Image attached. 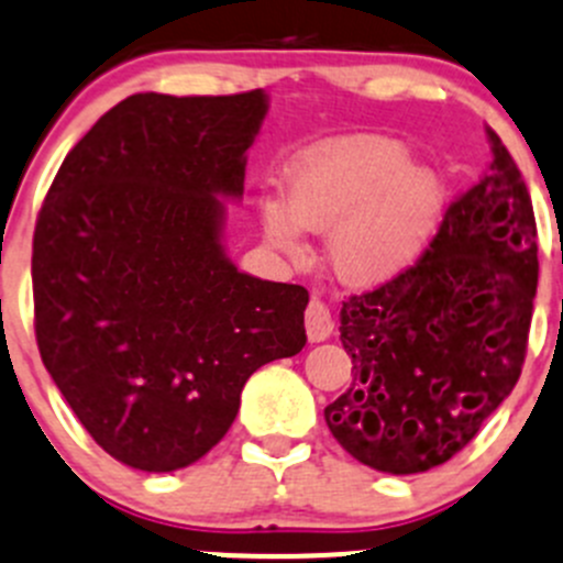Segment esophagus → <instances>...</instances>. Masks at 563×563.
Here are the masks:
<instances>
[{
  "label": "esophagus",
  "mask_w": 563,
  "mask_h": 563,
  "mask_svg": "<svg viewBox=\"0 0 563 563\" xmlns=\"http://www.w3.org/2000/svg\"><path fill=\"white\" fill-rule=\"evenodd\" d=\"M332 327H335V319H332L330 308L321 299H310L308 310H305V330H308L310 341H327L332 335Z\"/></svg>",
  "instance_id": "obj_1"
}]
</instances>
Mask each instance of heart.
<instances>
[{"mask_svg": "<svg viewBox=\"0 0 563 563\" xmlns=\"http://www.w3.org/2000/svg\"><path fill=\"white\" fill-rule=\"evenodd\" d=\"M286 206L266 200L261 228L283 253H299V228L332 233V266L349 286H379L427 247L443 211L429 167L409 165L387 136H349L305 154L286 176Z\"/></svg>", "mask_w": 563, "mask_h": 563, "instance_id": "1", "label": "heart"}]
</instances>
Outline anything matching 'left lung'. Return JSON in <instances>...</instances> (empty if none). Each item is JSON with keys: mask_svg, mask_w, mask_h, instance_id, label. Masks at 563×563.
Masks as SVG:
<instances>
[{"mask_svg": "<svg viewBox=\"0 0 563 563\" xmlns=\"http://www.w3.org/2000/svg\"><path fill=\"white\" fill-rule=\"evenodd\" d=\"M487 140L493 162L451 200L423 255L341 308L354 382L324 420L374 471L409 476L449 462L520 379L537 220L520 167L489 125Z\"/></svg>", "mask_w": 563, "mask_h": 563, "instance_id": "1", "label": "left lung"}]
</instances>
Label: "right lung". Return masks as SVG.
Here are the masks:
<instances>
[{
    "label": "right lung",
    "instance_id": "obj_1",
    "mask_svg": "<svg viewBox=\"0 0 563 563\" xmlns=\"http://www.w3.org/2000/svg\"><path fill=\"white\" fill-rule=\"evenodd\" d=\"M264 90L136 92L59 165L32 236L35 338L90 438L170 473L209 454L261 365L302 352L308 291L239 272L222 203L244 192Z\"/></svg>",
    "mask_w": 563,
    "mask_h": 563
}]
</instances>
